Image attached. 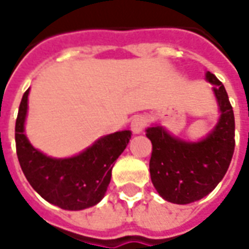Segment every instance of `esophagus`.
Masks as SVG:
<instances>
[{
	"mask_svg": "<svg viewBox=\"0 0 249 249\" xmlns=\"http://www.w3.org/2000/svg\"><path fill=\"white\" fill-rule=\"evenodd\" d=\"M145 126L146 119L144 116H141V114L135 116V117L132 119V121H130V129H132L133 133H141L142 130L145 129Z\"/></svg>",
	"mask_w": 249,
	"mask_h": 249,
	"instance_id": "1",
	"label": "esophagus"
}]
</instances>
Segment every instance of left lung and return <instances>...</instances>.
Returning a JSON list of instances; mask_svg holds the SVG:
<instances>
[{"label": "left lung", "instance_id": "8db88e82", "mask_svg": "<svg viewBox=\"0 0 249 249\" xmlns=\"http://www.w3.org/2000/svg\"><path fill=\"white\" fill-rule=\"evenodd\" d=\"M219 103L220 120L213 132L198 142L171 136L161 126L146 129L152 142V183L162 198L175 204L197 201L213 191L228 171L235 151V116L224 85L207 73Z\"/></svg>", "mask_w": 249, "mask_h": 249}]
</instances>
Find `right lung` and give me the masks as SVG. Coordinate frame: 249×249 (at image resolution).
<instances>
[{
  "label": "right lung",
  "instance_id": "add662e5",
  "mask_svg": "<svg viewBox=\"0 0 249 249\" xmlns=\"http://www.w3.org/2000/svg\"><path fill=\"white\" fill-rule=\"evenodd\" d=\"M24 93L16 120V149L25 178L46 201L68 211L93 207L107 192L112 168L130 139L129 130L104 136L87 151L71 159H52L35 149L24 133L28 110Z\"/></svg>",
  "mask_w": 249,
  "mask_h": 249
}]
</instances>
